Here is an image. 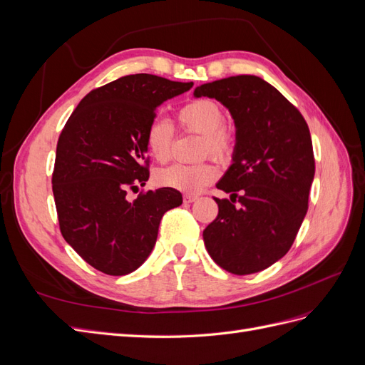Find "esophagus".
<instances>
[{
    "label": "esophagus",
    "instance_id": "1",
    "mask_svg": "<svg viewBox=\"0 0 365 365\" xmlns=\"http://www.w3.org/2000/svg\"><path fill=\"white\" fill-rule=\"evenodd\" d=\"M196 200H197L196 195H190V193L184 195V202H185V204H192V202H195Z\"/></svg>",
    "mask_w": 365,
    "mask_h": 365
}]
</instances>
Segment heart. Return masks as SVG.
<instances>
[{"label":"heart","mask_w":365,"mask_h":365,"mask_svg":"<svg viewBox=\"0 0 365 365\" xmlns=\"http://www.w3.org/2000/svg\"><path fill=\"white\" fill-rule=\"evenodd\" d=\"M178 120L184 129L202 134L201 155L212 153L215 157L225 158L233 148V135L230 128L224 125V113L220 106L208 98H200L184 105ZM175 129L164 117H153L145 132L146 146L150 155L160 163H165L172 155ZM217 168L210 161L196 164H173L157 173V181L163 187L196 193L202 187L216 180Z\"/></svg>","instance_id":"1"}]
</instances>
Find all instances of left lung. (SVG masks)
<instances>
[{
  "label": "left lung",
  "mask_w": 365,
  "mask_h": 365,
  "mask_svg": "<svg viewBox=\"0 0 365 365\" xmlns=\"http://www.w3.org/2000/svg\"><path fill=\"white\" fill-rule=\"evenodd\" d=\"M193 96L216 98L236 126L233 163L216 184L231 201L215 197L219 213L202 233L205 248L231 274L267 269L289 251L307 212L315 160L306 120L257 76L204 83Z\"/></svg>",
  "instance_id": "1"
}]
</instances>
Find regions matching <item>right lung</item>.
<instances>
[{"label":"right lung","mask_w":365,"mask_h":365,"mask_svg":"<svg viewBox=\"0 0 365 365\" xmlns=\"http://www.w3.org/2000/svg\"><path fill=\"white\" fill-rule=\"evenodd\" d=\"M193 82L129 74L86 94L63 126L53 170V195L67 244L108 275L140 268L155 247L163 215L182 204L170 187L141 193L149 180L145 132L157 108Z\"/></svg>","instance_id":"1"}]
</instances>
